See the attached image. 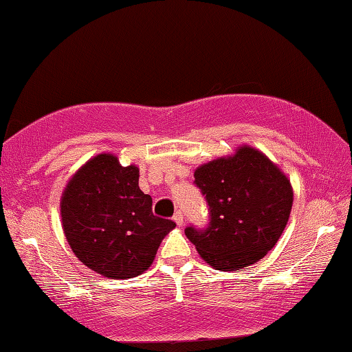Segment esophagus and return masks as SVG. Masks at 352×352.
<instances>
[{
	"instance_id": "obj_1",
	"label": "esophagus",
	"mask_w": 352,
	"mask_h": 352,
	"mask_svg": "<svg viewBox=\"0 0 352 352\" xmlns=\"http://www.w3.org/2000/svg\"><path fill=\"white\" fill-rule=\"evenodd\" d=\"M174 221L178 224V226H182V224H183V212H182V210H177V212H175Z\"/></svg>"
}]
</instances>
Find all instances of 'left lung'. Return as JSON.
<instances>
[{
    "mask_svg": "<svg viewBox=\"0 0 352 352\" xmlns=\"http://www.w3.org/2000/svg\"><path fill=\"white\" fill-rule=\"evenodd\" d=\"M208 224L185 229L204 261L221 272L256 264L274 248L289 219L292 188L261 151L242 146L194 172Z\"/></svg>",
    "mask_w": 352,
    "mask_h": 352,
    "instance_id": "obj_1",
    "label": "left lung"
}]
</instances>
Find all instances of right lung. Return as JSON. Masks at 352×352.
Here are the masks:
<instances>
[{
  "instance_id": "right-lung-1",
  "label": "right lung",
  "mask_w": 352,
  "mask_h": 352,
  "mask_svg": "<svg viewBox=\"0 0 352 352\" xmlns=\"http://www.w3.org/2000/svg\"><path fill=\"white\" fill-rule=\"evenodd\" d=\"M153 201L139 188V169L98 155L67 183L61 219L72 251L107 278L138 276L153 264L172 219L153 214Z\"/></svg>"
}]
</instances>
